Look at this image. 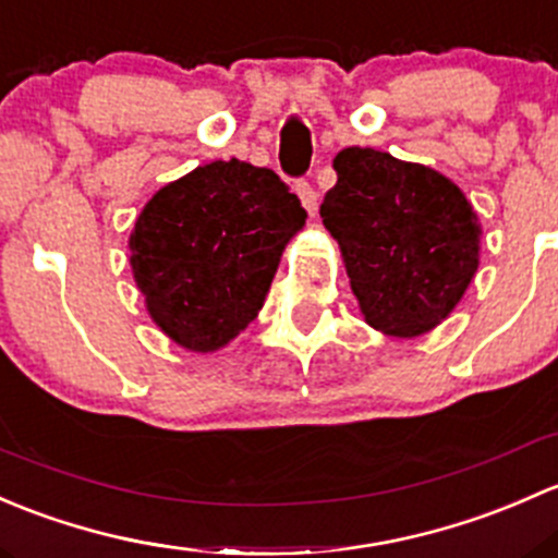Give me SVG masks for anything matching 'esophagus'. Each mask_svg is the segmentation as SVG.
<instances>
[{
    "label": "esophagus",
    "instance_id": "1",
    "mask_svg": "<svg viewBox=\"0 0 558 558\" xmlns=\"http://www.w3.org/2000/svg\"><path fill=\"white\" fill-rule=\"evenodd\" d=\"M295 193H298V198H301V204L306 206V209L314 215V211H317V206H319L317 187H314L308 180H298L295 182Z\"/></svg>",
    "mask_w": 558,
    "mask_h": 558
}]
</instances>
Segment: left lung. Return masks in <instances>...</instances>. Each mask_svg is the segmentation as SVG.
Returning a JSON list of instances; mask_svg holds the SVG:
<instances>
[{"label": "left lung", "instance_id": "obj_1", "mask_svg": "<svg viewBox=\"0 0 558 558\" xmlns=\"http://www.w3.org/2000/svg\"><path fill=\"white\" fill-rule=\"evenodd\" d=\"M332 166L338 182L319 215L365 319L389 336L427 332L449 317L478 268L473 206L438 171L373 147H347Z\"/></svg>", "mask_w": 558, "mask_h": 558}]
</instances>
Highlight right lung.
I'll list each match as a JSON object with an SVG mask.
<instances>
[{
  "label": "right lung",
  "instance_id": "obj_1",
  "mask_svg": "<svg viewBox=\"0 0 558 558\" xmlns=\"http://www.w3.org/2000/svg\"><path fill=\"white\" fill-rule=\"evenodd\" d=\"M306 222L295 193L244 160L198 166L150 198L131 236V266L160 330L215 352L263 308L279 257Z\"/></svg>",
  "mask_w": 558,
  "mask_h": 558
}]
</instances>
